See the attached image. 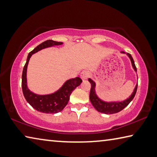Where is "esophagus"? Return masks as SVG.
<instances>
[{"label":"esophagus","instance_id":"esophagus-1","mask_svg":"<svg viewBox=\"0 0 157 157\" xmlns=\"http://www.w3.org/2000/svg\"><path fill=\"white\" fill-rule=\"evenodd\" d=\"M89 75V73L87 71H83L80 73V78L82 80H85V79H87Z\"/></svg>","mask_w":157,"mask_h":157}]
</instances>
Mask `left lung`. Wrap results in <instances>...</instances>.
Masks as SVG:
<instances>
[{
	"label": "left lung",
	"mask_w": 157,
	"mask_h": 157,
	"mask_svg": "<svg viewBox=\"0 0 157 157\" xmlns=\"http://www.w3.org/2000/svg\"><path fill=\"white\" fill-rule=\"evenodd\" d=\"M121 53L126 54V55L128 56V58L130 59L131 65L135 72H137V69L134 63L133 57L131 56L130 54L125 53L124 52H121ZM89 82L91 83V90H90V94H89V99L92 104V105L94 107V108L96 109L97 111H98L99 113L107 114H114L117 113L121 110H122L124 108H125L127 106L130 102L133 100L134 96L136 95L137 88H138V84H136L135 88L133 89V93L131 94V95L128 97V98H126V100L122 101H110L107 102L102 100L101 98L97 96L96 93V82L94 80H92L91 78H89Z\"/></svg>",
	"instance_id": "1"
}]
</instances>
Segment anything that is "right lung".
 <instances>
[{"label": "right lung", "instance_id": "obj_1", "mask_svg": "<svg viewBox=\"0 0 157 157\" xmlns=\"http://www.w3.org/2000/svg\"><path fill=\"white\" fill-rule=\"evenodd\" d=\"M63 44L62 42H56L48 40L40 44L33 51L28 54L26 63L25 64L22 73V91L26 101L37 111L47 114H54L59 113L63 110L68 104L70 96L77 86L80 85L82 80L77 77L75 78L70 79L66 80L61 88L54 91V93L44 95L35 94L32 92L27 85V67L31 56L42 49L54 46H59Z\"/></svg>", "mask_w": 157, "mask_h": 157}]
</instances>
